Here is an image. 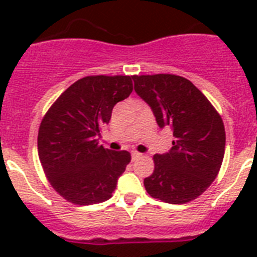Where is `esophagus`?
Listing matches in <instances>:
<instances>
[{
  "instance_id": "1",
  "label": "esophagus",
  "mask_w": 257,
  "mask_h": 257,
  "mask_svg": "<svg viewBox=\"0 0 257 257\" xmlns=\"http://www.w3.org/2000/svg\"><path fill=\"white\" fill-rule=\"evenodd\" d=\"M141 156H143L141 153L136 152V151H132V160H133V161L137 160V159H139V157H141Z\"/></svg>"
}]
</instances>
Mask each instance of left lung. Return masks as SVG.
<instances>
[{
	"label": "left lung",
	"mask_w": 257,
	"mask_h": 257,
	"mask_svg": "<svg viewBox=\"0 0 257 257\" xmlns=\"http://www.w3.org/2000/svg\"><path fill=\"white\" fill-rule=\"evenodd\" d=\"M135 92L151 106L160 128L171 126V151L155 155L144 179L149 195L169 204L199 197L219 173L225 151L221 117L189 80L175 74L133 76Z\"/></svg>",
	"instance_id": "obj_1"
}]
</instances>
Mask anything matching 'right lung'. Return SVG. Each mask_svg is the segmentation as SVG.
I'll use <instances>...</instances> for the list:
<instances>
[{
	"label": "right lung",
	"instance_id": "obj_1",
	"mask_svg": "<svg viewBox=\"0 0 257 257\" xmlns=\"http://www.w3.org/2000/svg\"><path fill=\"white\" fill-rule=\"evenodd\" d=\"M132 76H88L58 97L38 131V157L50 185L77 205L112 197L131 161L126 151L98 144L113 106L133 90Z\"/></svg>",
	"mask_w": 257,
	"mask_h": 257
}]
</instances>
